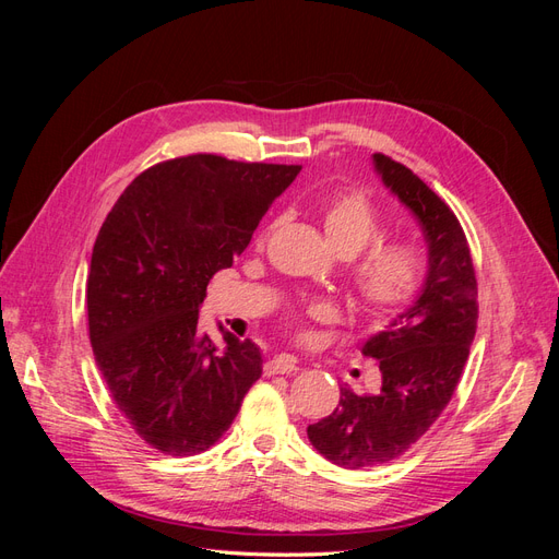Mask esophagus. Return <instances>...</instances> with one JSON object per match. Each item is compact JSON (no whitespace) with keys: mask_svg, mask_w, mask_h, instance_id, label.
I'll return each mask as SVG.
<instances>
[{"mask_svg":"<svg viewBox=\"0 0 559 559\" xmlns=\"http://www.w3.org/2000/svg\"><path fill=\"white\" fill-rule=\"evenodd\" d=\"M294 370H298V361L289 357V354H277V357L267 359L263 366L265 376H289Z\"/></svg>","mask_w":559,"mask_h":559,"instance_id":"esophagus-1","label":"esophagus"}]
</instances>
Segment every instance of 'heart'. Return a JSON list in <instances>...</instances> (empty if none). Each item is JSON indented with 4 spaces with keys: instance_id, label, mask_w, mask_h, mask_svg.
<instances>
[{
    "instance_id": "obj_1",
    "label": "heart",
    "mask_w": 559,
    "mask_h": 559,
    "mask_svg": "<svg viewBox=\"0 0 559 559\" xmlns=\"http://www.w3.org/2000/svg\"><path fill=\"white\" fill-rule=\"evenodd\" d=\"M273 228V226H270ZM267 230L259 238L265 242ZM324 230L331 247L341 257H354L347 277L359 308L368 314L389 317L403 310L417 296L425 275V261L415 245L403 240H379L380 216L364 193H343L333 198L324 210ZM362 253L359 254L358 251ZM306 319L331 321V302H310L302 312L292 314L298 337H308Z\"/></svg>"
}]
</instances>
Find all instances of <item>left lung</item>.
I'll list each match as a JSON object with an SVG mask.
<instances>
[{
  "instance_id": "8db88e82",
  "label": "left lung",
  "mask_w": 559,
  "mask_h": 559,
  "mask_svg": "<svg viewBox=\"0 0 559 559\" xmlns=\"http://www.w3.org/2000/svg\"><path fill=\"white\" fill-rule=\"evenodd\" d=\"M373 163L417 216L429 270L415 306L361 349L380 361V392L359 396L341 386L337 408L308 427L317 452L343 468L389 464L429 431L460 384L478 324V282L460 218L405 165L384 154Z\"/></svg>"
}]
</instances>
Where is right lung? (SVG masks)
I'll return each instance as SVG.
<instances>
[{"label": "right lung", "instance_id": "obj_1", "mask_svg": "<svg viewBox=\"0 0 559 559\" xmlns=\"http://www.w3.org/2000/svg\"><path fill=\"white\" fill-rule=\"evenodd\" d=\"M300 165L193 154L134 177L97 233L86 282L88 335L111 401L144 443L191 456L222 438L261 352L198 326L214 273L233 265Z\"/></svg>", "mask_w": 559, "mask_h": 559}]
</instances>
